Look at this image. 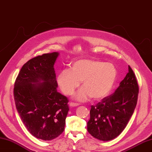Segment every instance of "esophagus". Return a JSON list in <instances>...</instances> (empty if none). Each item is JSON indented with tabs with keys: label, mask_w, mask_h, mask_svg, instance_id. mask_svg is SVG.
<instances>
[{
	"label": "esophagus",
	"mask_w": 152,
	"mask_h": 152,
	"mask_svg": "<svg viewBox=\"0 0 152 152\" xmlns=\"http://www.w3.org/2000/svg\"><path fill=\"white\" fill-rule=\"evenodd\" d=\"M69 105L72 107H77L79 105L78 103H72V102H71L69 103Z\"/></svg>",
	"instance_id": "34e87169"
}]
</instances>
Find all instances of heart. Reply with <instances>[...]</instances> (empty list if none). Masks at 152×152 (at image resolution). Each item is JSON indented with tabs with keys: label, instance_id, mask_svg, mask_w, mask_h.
Returning <instances> with one entry per match:
<instances>
[{
	"label": "heart",
	"instance_id": "b5f03b06",
	"mask_svg": "<svg viewBox=\"0 0 152 152\" xmlns=\"http://www.w3.org/2000/svg\"><path fill=\"white\" fill-rule=\"evenodd\" d=\"M115 65L109 62L93 59L77 60L71 69H65L58 76V83L64 94L71 95L82 81L83 87L77 91L75 98L80 102L91 98L102 99L109 94L116 80Z\"/></svg>",
	"mask_w": 152,
	"mask_h": 152
}]
</instances>
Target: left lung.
<instances>
[{"label": "left lung", "instance_id": "left-lung-1", "mask_svg": "<svg viewBox=\"0 0 152 152\" xmlns=\"http://www.w3.org/2000/svg\"><path fill=\"white\" fill-rule=\"evenodd\" d=\"M139 86L134 71L128 72L113 94L91 106L87 130L100 141L115 139L126 127L137 102Z\"/></svg>", "mask_w": 152, "mask_h": 152}]
</instances>
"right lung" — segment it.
Returning <instances> with one entry per match:
<instances>
[{
  "instance_id": "1",
  "label": "right lung",
  "mask_w": 152,
  "mask_h": 152,
  "mask_svg": "<svg viewBox=\"0 0 152 152\" xmlns=\"http://www.w3.org/2000/svg\"><path fill=\"white\" fill-rule=\"evenodd\" d=\"M57 52L34 57L22 66L15 80L14 99L23 123L34 137L44 141L64 131L69 100L57 91L54 65Z\"/></svg>"
}]
</instances>
